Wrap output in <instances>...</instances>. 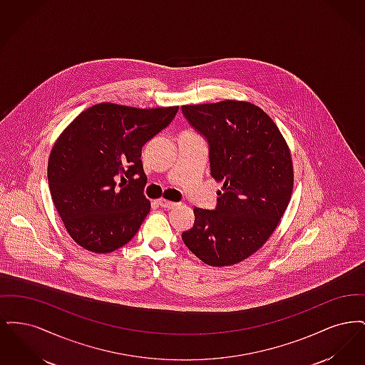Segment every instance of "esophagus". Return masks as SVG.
Segmentation results:
<instances>
[{
  "label": "esophagus",
  "instance_id": "esophagus-1",
  "mask_svg": "<svg viewBox=\"0 0 365 365\" xmlns=\"http://www.w3.org/2000/svg\"><path fill=\"white\" fill-rule=\"evenodd\" d=\"M157 204L161 207V208L164 209H173L178 205L176 202H173V201H167V200H158L157 201Z\"/></svg>",
  "mask_w": 365,
  "mask_h": 365
}]
</instances>
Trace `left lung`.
Instances as JSON below:
<instances>
[{
  "mask_svg": "<svg viewBox=\"0 0 365 365\" xmlns=\"http://www.w3.org/2000/svg\"><path fill=\"white\" fill-rule=\"evenodd\" d=\"M182 113L207 139L210 175L222 183L215 209L194 208V225L182 240L208 265L241 262L267 242L289 205V146L274 120L250 103L183 105Z\"/></svg>",
  "mask_w": 365,
  "mask_h": 365,
  "instance_id": "8db88e82",
  "label": "left lung"
}]
</instances>
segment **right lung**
I'll return each mask as SVG.
<instances>
[{"label":"right lung","mask_w":365,"mask_h":365,"mask_svg":"<svg viewBox=\"0 0 365 365\" xmlns=\"http://www.w3.org/2000/svg\"><path fill=\"white\" fill-rule=\"evenodd\" d=\"M178 109L93 105L56 140L48 163L49 190L79 246L110 253L137 234L150 210L143 195L142 146L173 122Z\"/></svg>","instance_id":"obj_1"}]
</instances>
